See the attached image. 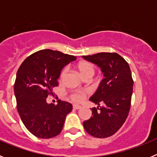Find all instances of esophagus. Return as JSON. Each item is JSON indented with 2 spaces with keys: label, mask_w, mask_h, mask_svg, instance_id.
Returning a JSON list of instances; mask_svg holds the SVG:
<instances>
[{
  "label": "esophagus",
  "mask_w": 157,
  "mask_h": 157,
  "mask_svg": "<svg viewBox=\"0 0 157 157\" xmlns=\"http://www.w3.org/2000/svg\"><path fill=\"white\" fill-rule=\"evenodd\" d=\"M82 107L80 105H73V109H80Z\"/></svg>",
  "instance_id": "1"
}]
</instances>
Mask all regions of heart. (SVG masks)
Returning a JSON list of instances; mask_svg holds the SVG:
<instances>
[{
    "instance_id": "1",
    "label": "heart",
    "mask_w": 157,
    "mask_h": 157,
    "mask_svg": "<svg viewBox=\"0 0 157 157\" xmlns=\"http://www.w3.org/2000/svg\"><path fill=\"white\" fill-rule=\"evenodd\" d=\"M78 71H79L80 75L82 76L83 78H92L93 75L95 73V69H94V66L91 64L90 63L88 62H80L77 65ZM67 74V69L63 68L60 71L59 74V79L63 80L64 77L66 76ZM88 94L87 91H81V90H75L72 91L70 94H69V98L74 102H77V103H80L83 100L85 99L86 95Z\"/></svg>"
}]
</instances>
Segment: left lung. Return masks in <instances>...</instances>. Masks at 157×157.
Masks as SVG:
<instances>
[{"label": "left lung", "mask_w": 157, "mask_h": 157, "mask_svg": "<svg viewBox=\"0 0 157 157\" xmlns=\"http://www.w3.org/2000/svg\"><path fill=\"white\" fill-rule=\"evenodd\" d=\"M82 57L98 64L105 75L90 98L99 107L91 109L93 116L83 122V127L94 138H108L117 132L128 116L134 84L130 66L116 52H99Z\"/></svg>", "instance_id": "left-lung-1"}]
</instances>
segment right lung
<instances>
[{
	"mask_svg": "<svg viewBox=\"0 0 157 157\" xmlns=\"http://www.w3.org/2000/svg\"><path fill=\"white\" fill-rule=\"evenodd\" d=\"M75 59V56L43 49L29 56L18 69L14 85L17 110L26 128L37 138L58 135L71 112L69 102L59 100L55 105L46 99L52 94V87L59 85L61 69Z\"/></svg>",
	"mask_w": 157,
	"mask_h": 157,
	"instance_id": "obj_1",
	"label": "right lung"
}]
</instances>
